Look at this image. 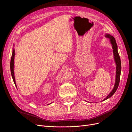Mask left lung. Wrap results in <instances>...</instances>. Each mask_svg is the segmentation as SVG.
Here are the masks:
<instances>
[{
    "instance_id": "obj_1",
    "label": "left lung",
    "mask_w": 132,
    "mask_h": 132,
    "mask_svg": "<svg viewBox=\"0 0 132 132\" xmlns=\"http://www.w3.org/2000/svg\"><path fill=\"white\" fill-rule=\"evenodd\" d=\"M106 37L107 38H109L110 39L111 43L112 45V48H113V52L114 55V58L115 60L116 64V82L115 85L114 86V88L113 89L112 91L110 94L107 96L103 100V101L106 100L107 98L111 97L112 96L115 92L116 91L117 89H118V87L119 85V81H120V76H121V59L120 57H119L118 50H117V45L116 42L115 38L112 36L111 35L109 34H106Z\"/></svg>"
}]
</instances>
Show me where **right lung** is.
I'll use <instances>...</instances> for the list:
<instances>
[{
  "label": "right lung",
  "mask_w": 132,
  "mask_h": 132,
  "mask_svg": "<svg viewBox=\"0 0 132 132\" xmlns=\"http://www.w3.org/2000/svg\"><path fill=\"white\" fill-rule=\"evenodd\" d=\"M14 56H15V50L14 49L13 51V53H12L11 61H10V70H11V74L12 78H13L14 82L15 84V86H16L15 82V79L14 77Z\"/></svg>",
  "instance_id": "obj_1"
}]
</instances>
